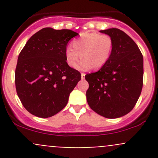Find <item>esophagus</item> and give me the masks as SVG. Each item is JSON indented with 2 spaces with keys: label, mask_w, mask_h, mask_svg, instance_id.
Wrapping results in <instances>:
<instances>
[{
  "label": "esophagus",
  "mask_w": 158,
  "mask_h": 158,
  "mask_svg": "<svg viewBox=\"0 0 158 158\" xmlns=\"http://www.w3.org/2000/svg\"><path fill=\"white\" fill-rule=\"evenodd\" d=\"M85 73H81V79H85Z\"/></svg>",
  "instance_id": "obj_1"
}]
</instances>
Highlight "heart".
<instances>
[{"label": "heart", "instance_id": "b5f03b06", "mask_svg": "<svg viewBox=\"0 0 158 158\" xmlns=\"http://www.w3.org/2000/svg\"><path fill=\"white\" fill-rule=\"evenodd\" d=\"M113 40L107 34L87 32L80 35L73 42V47L65 50L66 63L71 68H76L80 58L83 60L78 69H98L105 66L111 57ZM81 56H80V55Z\"/></svg>", "mask_w": 158, "mask_h": 158}]
</instances>
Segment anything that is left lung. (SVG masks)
I'll use <instances>...</instances> for the list:
<instances>
[{"instance_id": "8db88e82", "label": "left lung", "mask_w": 158, "mask_h": 158, "mask_svg": "<svg viewBox=\"0 0 158 158\" xmlns=\"http://www.w3.org/2000/svg\"><path fill=\"white\" fill-rule=\"evenodd\" d=\"M113 40L111 57L98 72L85 78L89 87V107L107 118H117L130 112L138 102L143 86V56L135 41L117 28L100 30Z\"/></svg>"}]
</instances>
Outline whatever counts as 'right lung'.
Segmentation results:
<instances>
[{"mask_svg": "<svg viewBox=\"0 0 158 158\" xmlns=\"http://www.w3.org/2000/svg\"><path fill=\"white\" fill-rule=\"evenodd\" d=\"M79 33L46 27L28 40L17 60L15 85L22 105L40 118L57 114L66 106L69 94L81 79L65 56L69 41Z\"/></svg>", "mask_w": 158, "mask_h": 158, "instance_id": "right-lung-1", "label": "right lung"}]
</instances>
